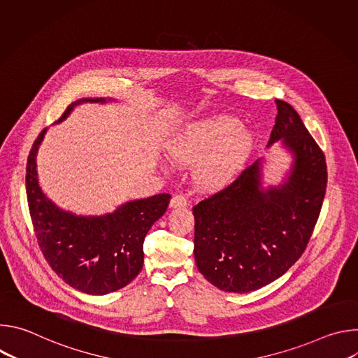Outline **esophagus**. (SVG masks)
Instances as JSON below:
<instances>
[{"label": "esophagus", "instance_id": "esophagus-1", "mask_svg": "<svg viewBox=\"0 0 358 358\" xmlns=\"http://www.w3.org/2000/svg\"><path fill=\"white\" fill-rule=\"evenodd\" d=\"M187 203H188L187 195L180 192V194H176V195L171 198L170 207H173V208H177V207H187Z\"/></svg>", "mask_w": 358, "mask_h": 358}]
</instances>
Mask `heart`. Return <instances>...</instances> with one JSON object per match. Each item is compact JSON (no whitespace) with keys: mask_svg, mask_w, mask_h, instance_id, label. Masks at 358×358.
I'll return each mask as SVG.
<instances>
[{"mask_svg":"<svg viewBox=\"0 0 358 358\" xmlns=\"http://www.w3.org/2000/svg\"><path fill=\"white\" fill-rule=\"evenodd\" d=\"M239 127L234 117L211 116L174 133L166 143V152L174 163L194 164L220 148L202 162L196 177L206 188H221L241 173L252 147V136Z\"/></svg>","mask_w":358,"mask_h":358,"instance_id":"1","label":"heart"}]
</instances>
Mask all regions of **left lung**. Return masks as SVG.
Returning a JSON list of instances; mask_svg holds the SVG:
<instances>
[{
  "label": "left lung",
  "mask_w": 358,
  "mask_h": 358,
  "mask_svg": "<svg viewBox=\"0 0 358 358\" xmlns=\"http://www.w3.org/2000/svg\"><path fill=\"white\" fill-rule=\"evenodd\" d=\"M269 144L283 138L293 152L280 187H261L259 162L192 207L198 271L228 293H248L280 278L301 257L316 227L327 187L322 148L297 112L275 100Z\"/></svg>",
  "instance_id": "8db88e82"
}]
</instances>
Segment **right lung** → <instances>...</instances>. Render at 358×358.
Listing matches in <instances>:
<instances>
[{
  "mask_svg": "<svg viewBox=\"0 0 358 358\" xmlns=\"http://www.w3.org/2000/svg\"><path fill=\"white\" fill-rule=\"evenodd\" d=\"M83 99L66 108L64 120ZM46 133L32 144L27 163V199L43 257L69 286L87 294H106L129 285L141 271L145 234L167 210L170 194H157L123 203L103 217H78L59 210L42 192L36 177V152Z\"/></svg>",
  "mask_w": 358,
  "mask_h": 358,
  "instance_id": "1",
  "label": "right lung"
}]
</instances>
